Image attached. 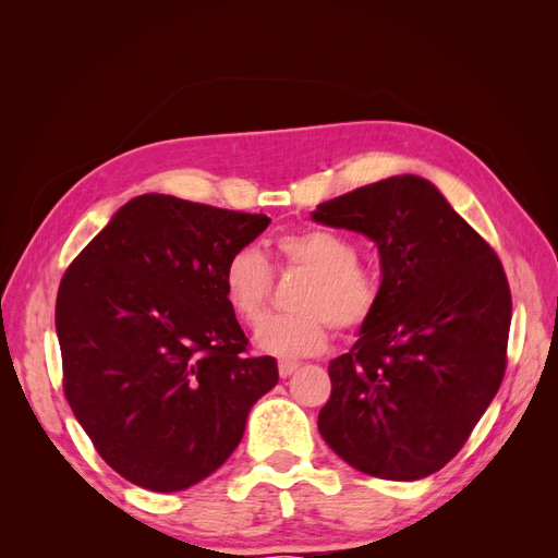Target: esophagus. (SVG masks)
I'll return each instance as SVG.
<instances>
[{
  "label": "esophagus",
  "instance_id": "obj_1",
  "mask_svg": "<svg viewBox=\"0 0 558 558\" xmlns=\"http://www.w3.org/2000/svg\"><path fill=\"white\" fill-rule=\"evenodd\" d=\"M298 367H300V365H298L295 361H281V363H279V375H281V379L291 377Z\"/></svg>",
  "mask_w": 558,
  "mask_h": 558
}]
</instances>
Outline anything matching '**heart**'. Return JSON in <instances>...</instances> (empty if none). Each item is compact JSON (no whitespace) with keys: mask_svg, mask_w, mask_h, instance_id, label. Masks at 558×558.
<instances>
[{"mask_svg":"<svg viewBox=\"0 0 558 558\" xmlns=\"http://www.w3.org/2000/svg\"><path fill=\"white\" fill-rule=\"evenodd\" d=\"M286 265L307 269L295 295L300 312L269 316L253 342L281 359L312 356L328 342L330 324L337 330H356L373 316L379 302L377 279L356 263V246L328 228L289 232L277 242ZM272 289V269L256 246L238 248L223 267V293L230 310L244 324H258Z\"/></svg>","mask_w":558,"mask_h":558,"instance_id":"b5f03b06","label":"heart"}]
</instances>
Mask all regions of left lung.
<instances>
[{"label": "left lung", "mask_w": 558, "mask_h": 558, "mask_svg": "<svg viewBox=\"0 0 558 558\" xmlns=\"http://www.w3.org/2000/svg\"><path fill=\"white\" fill-rule=\"evenodd\" d=\"M312 221L379 251V302L330 361L326 445L365 475L414 482L445 468L496 398L512 320L494 248L428 179L398 174L335 197Z\"/></svg>", "instance_id": "8db88e82"}]
</instances>
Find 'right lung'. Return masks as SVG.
I'll list each match as a JSON object with an SVG mask.
<instances>
[{
    "label": "right lung",
    "mask_w": 558,
    "mask_h": 558,
    "mask_svg": "<svg viewBox=\"0 0 558 558\" xmlns=\"http://www.w3.org/2000/svg\"><path fill=\"white\" fill-rule=\"evenodd\" d=\"M267 226L265 214L146 193L64 272L56 302L64 396L128 482L172 494L209 477L277 386L272 356H244L223 293L228 258Z\"/></svg>",
    "instance_id": "add662e5"
}]
</instances>
